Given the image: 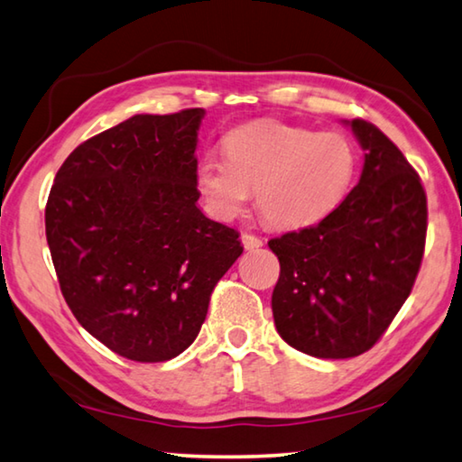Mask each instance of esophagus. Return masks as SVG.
<instances>
[{"label": "esophagus", "mask_w": 462, "mask_h": 462, "mask_svg": "<svg viewBox=\"0 0 462 462\" xmlns=\"http://www.w3.org/2000/svg\"><path fill=\"white\" fill-rule=\"evenodd\" d=\"M240 238H242V245H245L246 250H254V248H261L263 246V240L259 236H254V234L245 232Z\"/></svg>", "instance_id": "esophagus-1"}]
</instances>
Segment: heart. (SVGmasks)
<instances>
[{"instance_id":"heart-1","label":"heart","mask_w":462,"mask_h":462,"mask_svg":"<svg viewBox=\"0 0 462 462\" xmlns=\"http://www.w3.org/2000/svg\"><path fill=\"white\" fill-rule=\"evenodd\" d=\"M224 156H203L195 169L201 198L220 217L256 209L273 228L322 222L346 198L358 171L353 140L283 122H253L224 136Z\"/></svg>"}]
</instances>
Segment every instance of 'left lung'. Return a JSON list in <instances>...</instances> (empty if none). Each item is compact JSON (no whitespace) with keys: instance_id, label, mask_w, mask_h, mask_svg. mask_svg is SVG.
I'll use <instances>...</instances> for the list:
<instances>
[{"instance_id":"left-lung-1","label":"left lung","mask_w":462,"mask_h":462,"mask_svg":"<svg viewBox=\"0 0 462 462\" xmlns=\"http://www.w3.org/2000/svg\"><path fill=\"white\" fill-rule=\"evenodd\" d=\"M365 151L358 183L316 226L269 240L281 273L273 318L289 346L350 358L377 342L416 283L428 203L420 175L371 122H346Z\"/></svg>"}]
</instances>
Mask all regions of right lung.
I'll use <instances>...</instances> for the list:
<instances>
[{
  "mask_svg": "<svg viewBox=\"0 0 462 462\" xmlns=\"http://www.w3.org/2000/svg\"><path fill=\"white\" fill-rule=\"evenodd\" d=\"M201 107L138 114L85 140L46 201V240L67 306L116 355L162 363L198 338L240 234L198 208Z\"/></svg>",
  "mask_w": 462,
  "mask_h": 462,
  "instance_id": "obj_1",
  "label": "right lung"
}]
</instances>
